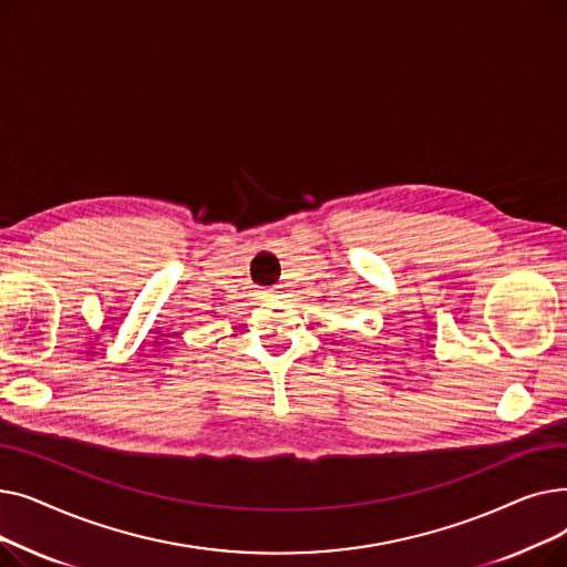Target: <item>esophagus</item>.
<instances>
[{"mask_svg": "<svg viewBox=\"0 0 567 567\" xmlns=\"http://www.w3.org/2000/svg\"><path fill=\"white\" fill-rule=\"evenodd\" d=\"M280 289L278 287H271V289H266L264 291V299H268V301H276V299H280Z\"/></svg>", "mask_w": 567, "mask_h": 567, "instance_id": "34e87169", "label": "esophagus"}]
</instances>
